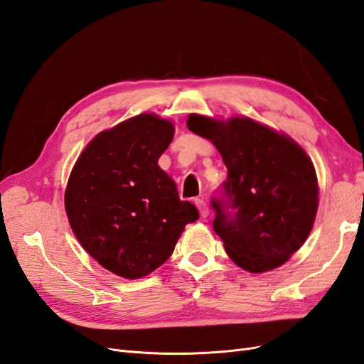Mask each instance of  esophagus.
<instances>
[{
  "label": "esophagus",
  "mask_w": 364,
  "mask_h": 364,
  "mask_svg": "<svg viewBox=\"0 0 364 364\" xmlns=\"http://www.w3.org/2000/svg\"><path fill=\"white\" fill-rule=\"evenodd\" d=\"M194 205L197 206V209H199L202 218H206L209 215V208H208V205H206V202L203 199H196Z\"/></svg>",
  "instance_id": "obj_1"
}]
</instances>
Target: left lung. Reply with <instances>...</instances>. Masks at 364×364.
Listing matches in <instances>:
<instances>
[{
  "label": "left lung",
  "instance_id": "8db88e82",
  "mask_svg": "<svg viewBox=\"0 0 364 364\" xmlns=\"http://www.w3.org/2000/svg\"><path fill=\"white\" fill-rule=\"evenodd\" d=\"M186 126L213 142L228 168L225 197L211 205L229 258L250 273L282 266L314 225L318 186L310 156L290 136L246 117L191 114Z\"/></svg>",
  "mask_w": 364,
  "mask_h": 364
}]
</instances>
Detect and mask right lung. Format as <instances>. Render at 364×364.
Wrapping results in <instances>:
<instances>
[{
	"mask_svg": "<svg viewBox=\"0 0 364 364\" xmlns=\"http://www.w3.org/2000/svg\"><path fill=\"white\" fill-rule=\"evenodd\" d=\"M174 126L141 114L98 134L77 159L65 191L74 235L121 278L139 279L170 258L183 228L199 213L181 200L158 159Z\"/></svg>",
	"mask_w": 364,
	"mask_h": 364,
	"instance_id": "1",
	"label": "right lung"
}]
</instances>
